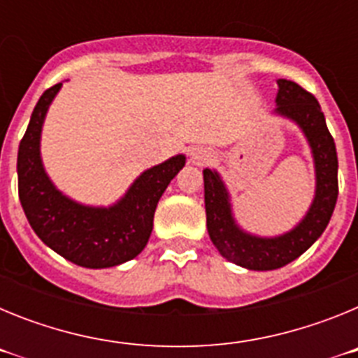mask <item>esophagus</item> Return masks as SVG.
I'll list each match as a JSON object with an SVG mask.
<instances>
[{
  "label": "esophagus",
  "instance_id": "obj_1",
  "mask_svg": "<svg viewBox=\"0 0 358 358\" xmlns=\"http://www.w3.org/2000/svg\"><path fill=\"white\" fill-rule=\"evenodd\" d=\"M211 159V152L206 148H194L189 154V161L194 164H206Z\"/></svg>",
  "mask_w": 358,
  "mask_h": 358
}]
</instances>
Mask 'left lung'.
I'll use <instances>...</instances> for the list:
<instances>
[{"instance_id": "8db88e82", "label": "left lung", "mask_w": 358, "mask_h": 358, "mask_svg": "<svg viewBox=\"0 0 358 358\" xmlns=\"http://www.w3.org/2000/svg\"><path fill=\"white\" fill-rule=\"evenodd\" d=\"M274 115L290 120L301 129L314 157V201L292 229L278 236H258L243 231L233 217L229 192L220 173L211 169L202 170L211 242L226 260L249 271H274L299 258L327 229L339 195L337 150L314 94L296 82L278 78Z\"/></svg>"}]
</instances>
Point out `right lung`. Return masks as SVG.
<instances>
[{"mask_svg":"<svg viewBox=\"0 0 358 358\" xmlns=\"http://www.w3.org/2000/svg\"><path fill=\"white\" fill-rule=\"evenodd\" d=\"M62 82L46 90L19 143V201L31 229L50 249L85 268H107L140 255L150 238L157 202L179 170L182 154L145 170L110 206H85L52 182L41 157V132Z\"/></svg>","mask_w":358,"mask_h":358,"instance_id":"right-lung-1","label":"right lung"}]
</instances>
